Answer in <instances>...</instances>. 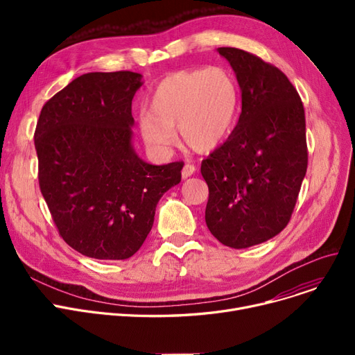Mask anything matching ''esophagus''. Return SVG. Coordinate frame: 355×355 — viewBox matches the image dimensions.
<instances>
[{
    "label": "esophagus",
    "instance_id": "34e87169",
    "mask_svg": "<svg viewBox=\"0 0 355 355\" xmlns=\"http://www.w3.org/2000/svg\"><path fill=\"white\" fill-rule=\"evenodd\" d=\"M196 173V166L193 165V164H185L184 166H182V171H181V175H182V178L185 180V178H189V177H191L193 174Z\"/></svg>",
    "mask_w": 355,
    "mask_h": 355
}]
</instances>
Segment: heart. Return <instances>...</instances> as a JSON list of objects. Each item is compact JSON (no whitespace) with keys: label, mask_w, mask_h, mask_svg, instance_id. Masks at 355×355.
I'll return each instance as SVG.
<instances>
[{"label":"heart","mask_w":355,"mask_h":355,"mask_svg":"<svg viewBox=\"0 0 355 355\" xmlns=\"http://www.w3.org/2000/svg\"><path fill=\"white\" fill-rule=\"evenodd\" d=\"M239 109V86L226 67L180 70L165 76L148 99V114L139 119L145 144L166 153L177 141L197 151H210L225 141Z\"/></svg>","instance_id":"heart-1"}]
</instances>
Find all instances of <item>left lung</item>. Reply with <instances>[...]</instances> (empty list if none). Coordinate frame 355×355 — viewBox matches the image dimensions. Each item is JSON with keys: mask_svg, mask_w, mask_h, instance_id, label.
I'll use <instances>...</instances> for the list:
<instances>
[{"mask_svg": "<svg viewBox=\"0 0 355 355\" xmlns=\"http://www.w3.org/2000/svg\"><path fill=\"white\" fill-rule=\"evenodd\" d=\"M236 73L241 114L227 141L201 162L209 185L206 223L225 246L246 249L291 220L308 166L305 112L277 67L234 47H218Z\"/></svg>", "mask_w": 355, "mask_h": 355, "instance_id": "1", "label": "left lung"}]
</instances>
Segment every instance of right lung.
I'll return each mask as SVG.
<instances>
[{
    "instance_id": "right-lung-1",
    "label": "right lung",
    "mask_w": 355,
    "mask_h": 355,
    "mask_svg": "<svg viewBox=\"0 0 355 355\" xmlns=\"http://www.w3.org/2000/svg\"><path fill=\"white\" fill-rule=\"evenodd\" d=\"M134 71H93L46 102L35 126L39 184L55 227L76 252L102 260L135 254L159 198L184 162L151 165L132 146Z\"/></svg>"
}]
</instances>
